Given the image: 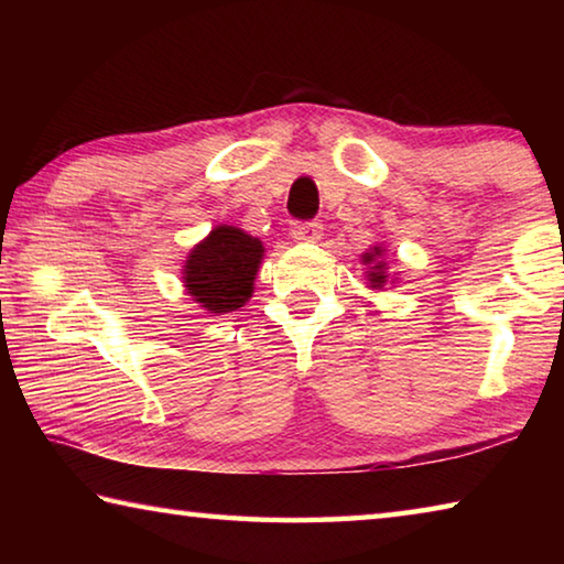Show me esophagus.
<instances>
[{"mask_svg": "<svg viewBox=\"0 0 564 564\" xmlns=\"http://www.w3.org/2000/svg\"><path fill=\"white\" fill-rule=\"evenodd\" d=\"M323 234V224L321 221H293L291 224V236L295 241H318Z\"/></svg>", "mask_w": 564, "mask_h": 564, "instance_id": "esophagus-1", "label": "esophagus"}]
</instances>
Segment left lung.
Here are the masks:
<instances>
[{
  "label": "left lung",
  "mask_w": 564,
  "mask_h": 564,
  "mask_svg": "<svg viewBox=\"0 0 564 564\" xmlns=\"http://www.w3.org/2000/svg\"><path fill=\"white\" fill-rule=\"evenodd\" d=\"M373 256H380V248H376L373 253H366V256H362V259H366V263H370V261H373ZM386 279H388V275H386V263L378 261L373 265V271H368V281L373 283V289H380V285L386 283Z\"/></svg>",
  "instance_id": "left-lung-1"
}]
</instances>
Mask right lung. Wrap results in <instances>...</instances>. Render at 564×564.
Masks as SVG:
<instances>
[{
    "instance_id": "right-lung-1",
    "label": "right lung",
    "mask_w": 564,
    "mask_h": 564,
    "mask_svg": "<svg viewBox=\"0 0 564 564\" xmlns=\"http://www.w3.org/2000/svg\"><path fill=\"white\" fill-rule=\"evenodd\" d=\"M263 246L241 228L218 226L204 238L184 265L186 291L212 313L241 308L251 299Z\"/></svg>"
}]
</instances>
